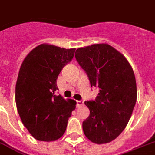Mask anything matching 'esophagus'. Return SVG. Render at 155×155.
I'll list each match as a JSON object with an SVG mask.
<instances>
[{
  "label": "esophagus",
  "instance_id": "esophagus-1",
  "mask_svg": "<svg viewBox=\"0 0 155 155\" xmlns=\"http://www.w3.org/2000/svg\"><path fill=\"white\" fill-rule=\"evenodd\" d=\"M84 105V101L83 100H80V101H76V106L77 107H80Z\"/></svg>",
  "mask_w": 155,
  "mask_h": 155
}]
</instances>
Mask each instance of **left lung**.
<instances>
[{"instance_id":"1","label":"left lung","mask_w":155,"mask_h":155,"mask_svg":"<svg viewBox=\"0 0 155 155\" xmlns=\"http://www.w3.org/2000/svg\"><path fill=\"white\" fill-rule=\"evenodd\" d=\"M75 57L91 87L99 91L94 101L84 102L90 110L83 122L84 134L94 143H110L124 131L136 105L133 70L124 56L108 44L79 48Z\"/></svg>"}]
</instances>
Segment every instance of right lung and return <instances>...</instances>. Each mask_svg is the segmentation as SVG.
Here are the masks:
<instances>
[{"mask_svg": "<svg viewBox=\"0 0 155 155\" xmlns=\"http://www.w3.org/2000/svg\"><path fill=\"white\" fill-rule=\"evenodd\" d=\"M75 50L41 44L22 63L15 85V103L23 125L39 141L61 137L75 109V101H66L56 94L58 75L72 60Z\"/></svg>", "mask_w": 155, "mask_h": 155, "instance_id": "right-lung-1", "label": "right lung"}]
</instances>
